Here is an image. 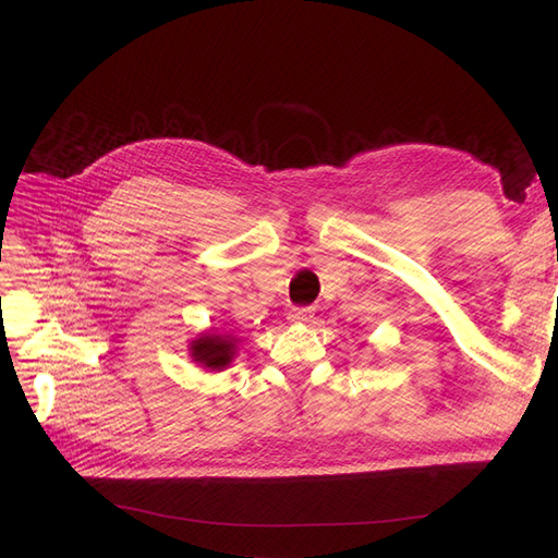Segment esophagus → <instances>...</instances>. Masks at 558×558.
Returning <instances> with one entry per match:
<instances>
[{
  "label": "esophagus",
  "instance_id": "34e87169",
  "mask_svg": "<svg viewBox=\"0 0 558 558\" xmlns=\"http://www.w3.org/2000/svg\"><path fill=\"white\" fill-rule=\"evenodd\" d=\"M312 318H314V310H310V307H295L289 314L291 324H312Z\"/></svg>",
  "mask_w": 558,
  "mask_h": 558
}]
</instances>
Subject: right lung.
<instances>
[{"instance_id":"right-lung-1","label":"right lung","mask_w":558,"mask_h":558,"mask_svg":"<svg viewBox=\"0 0 558 558\" xmlns=\"http://www.w3.org/2000/svg\"><path fill=\"white\" fill-rule=\"evenodd\" d=\"M240 344V337L232 335V332H216V330H205L199 332L197 337H193L191 344H189V356L193 359V363H197L199 367L205 369H216V373H221L226 369L234 353H238Z\"/></svg>"}]
</instances>
